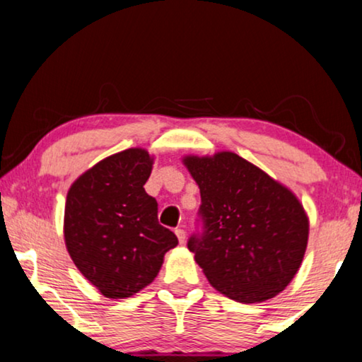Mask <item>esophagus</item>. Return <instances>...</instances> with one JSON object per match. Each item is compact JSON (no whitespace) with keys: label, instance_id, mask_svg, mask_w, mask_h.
Returning a JSON list of instances; mask_svg holds the SVG:
<instances>
[{"label":"esophagus","instance_id":"34e87169","mask_svg":"<svg viewBox=\"0 0 362 362\" xmlns=\"http://www.w3.org/2000/svg\"><path fill=\"white\" fill-rule=\"evenodd\" d=\"M176 235H177V240H180V244H185L186 240V230L182 229V227H177V229L175 230Z\"/></svg>","mask_w":362,"mask_h":362}]
</instances>
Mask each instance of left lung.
<instances>
[{
    "mask_svg": "<svg viewBox=\"0 0 362 362\" xmlns=\"http://www.w3.org/2000/svg\"><path fill=\"white\" fill-rule=\"evenodd\" d=\"M201 191L187 249L217 291L265 301L290 284L308 242V219L291 191L230 151L187 156Z\"/></svg>",
    "mask_w": 362,
    "mask_h": 362,
    "instance_id": "obj_1",
    "label": "left lung"
}]
</instances>
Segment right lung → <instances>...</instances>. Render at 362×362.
I'll list each match as a JSON object with an SVG mask.
<instances>
[{
  "label": "right lung",
  "mask_w": 362,
  "mask_h": 362,
  "mask_svg": "<svg viewBox=\"0 0 362 362\" xmlns=\"http://www.w3.org/2000/svg\"><path fill=\"white\" fill-rule=\"evenodd\" d=\"M153 160L130 148L97 163L67 192L64 237L81 274L107 298H127L150 285L163 257L177 245L158 222L145 182Z\"/></svg>",
  "instance_id": "1"
}]
</instances>
